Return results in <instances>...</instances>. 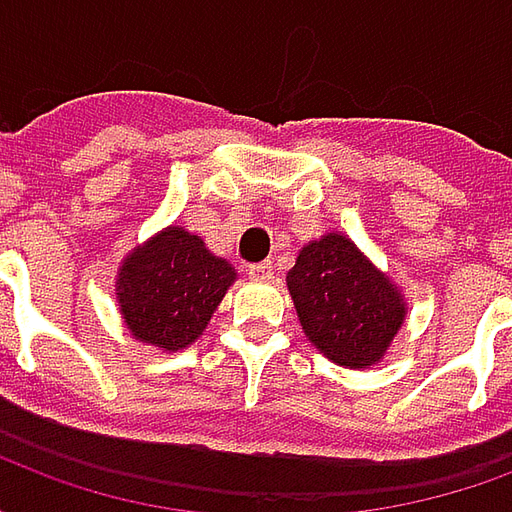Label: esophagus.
I'll list each match as a JSON object with an SVG mask.
<instances>
[{
    "label": "esophagus",
    "instance_id": "obj_1",
    "mask_svg": "<svg viewBox=\"0 0 512 512\" xmlns=\"http://www.w3.org/2000/svg\"><path fill=\"white\" fill-rule=\"evenodd\" d=\"M249 277L257 279V282H268V279L274 277V266L271 263H255V266H249Z\"/></svg>",
    "mask_w": 512,
    "mask_h": 512
}]
</instances>
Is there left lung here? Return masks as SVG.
Returning a JSON list of instances; mask_svg holds the SVG:
<instances>
[{
	"label": "left lung",
	"mask_w": 512,
	"mask_h": 512,
	"mask_svg": "<svg viewBox=\"0 0 512 512\" xmlns=\"http://www.w3.org/2000/svg\"><path fill=\"white\" fill-rule=\"evenodd\" d=\"M288 290L307 340L348 370L378 365L408 315L403 290L337 230L301 246Z\"/></svg>",
	"instance_id": "1"
}]
</instances>
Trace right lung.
Wrapping results in <instances>:
<instances>
[{"label":"right lung","instance_id":"1","mask_svg":"<svg viewBox=\"0 0 512 512\" xmlns=\"http://www.w3.org/2000/svg\"><path fill=\"white\" fill-rule=\"evenodd\" d=\"M238 277L200 235L169 224L134 246L117 268L120 318L134 340L164 354L189 348Z\"/></svg>","mask_w":512,"mask_h":512}]
</instances>
